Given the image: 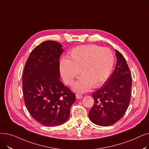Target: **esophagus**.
<instances>
[{
  "instance_id": "obj_1",
  "label": "esophagus",
  "mask_w": 149,
  "mask_h": 149,
  "mask_svg": "<svg viewBox=\"0 0 149 149\" xmlns=\"http://www.w3.org/2000/svg\"><path fill=\"white\" fill-rule=\"evenodd\" d=\"M75 96H76V98H77V99H81L83 98V95L81 94H80V93H76Z\"/></svg>"
}]
</instances>
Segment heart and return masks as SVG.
<instances>
[{
  "instance_id": "1",
  "label": "heart",
  "mask_w": 149,
  "mask_h": 149,
  "mask_svg": "<svg viewBox=\"0 0 149 149\" xmlns=\"http://www.w3.org/2000/svg\"><path fill=\"white\" fill-rule=\"evenodd\" d=\"M115 58L108 48L97 45L77 46L70 52L69 59L63 58L60 63V70L63 80L71 85L79 74L82 76L74 85L78 92H86L92 86H102L111 75Z\"/></svg>"
}]
</instances>
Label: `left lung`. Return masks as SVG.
<instances>
[{
  "instance_id": "8db88e82",
  "label": "left lung",
  "mask_w": 149,
  "mask_h": 149,
  "mask_svg": "<svg viewBox=\"0 0 149 149\" xmlns=\"http://www.w3.org/2000/svg\"><path fill=\"white\" fill-rule=\"evenodd\" d=\"M116 65L105 84L92 93L94 104L89 111L91 121L101 126H109L119 121L129 105L132 77L126 59L115 50Z\"/></svg>"
}]
</instances>
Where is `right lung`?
Segmentation results:
<instances>
[{"label":"right lung","instance_id":"add662e5","mask_svg":"<svg viewBox=\"0 0 149 149\" xmlns=\"http://www.w3.org/2000/svg\"><path fill=\"white\" fill-rule=\"evenodd\" d=\"M62 45L42 42L31 51L23 74L25 106L33 118L47 127L65 123L69 118L75 95L60 79Z\"/></svg>","mask_w":149,"mask_h":149}]
</instances>
